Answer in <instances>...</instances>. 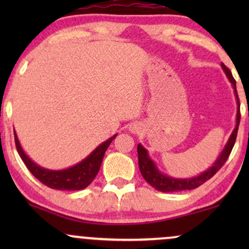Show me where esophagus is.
<instances>
[{
	"mask_svg": "<svg viewBox=\"0 0 249 249\" xmlns=\"http://www.w3.org/2000/svg\"><path fill=\"white\" fill-rule=\"evenodd\" d=\"M142 128V125L139 124V123H133V124L130 125V131L131 132L136 133V132H139Z\"/></svg>",
	"mask_w": 249,
	"mask_h": 249,
	"instance_id": "1",
	"label": "esophagus"
}]
</instances>
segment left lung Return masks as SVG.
<instances>
[{"label":"left lung","instance_id":"left-lung-1","mask_svg":"<svg viewBox=\"0 0 249 249\" xmlns=\"http://www.w3.org/2000/svg\"><path fill=\"white\" fill-rule=\"evenodd\" d=\"M221 68L222 70H224V72L226 73V76H227L228 81L232 83V87L234 89V95H235L236 103H238L236 124L232 134H231L230 139H228L227 144L225 145L224 150H222L221 153L219 154V157L216 158V160L214 161L212 166L207 168L205 172L200 173L199 176L192 177V178H186V179L172 178V177L161 173L160 171H159V168L157 167V165L154 164V161L150 158L146 148L142 146V144H138V146H137V151H138L139 170H141L142 178L146 180L151 186L156 188L157 191H160V192H180V191L194 190V188L199 187L200 185L206 182L208 179L212 178L214 174L224 166L226 160H227L231 152H232V148L234 146V142H235L236 133H238V128L240 124V103H239L238 92H236L235 79L233 78L232 72H231L230 69L226 67L224 63H221Z\"/></svg>","mask_w":249,"mask_h":249}]
</instances>
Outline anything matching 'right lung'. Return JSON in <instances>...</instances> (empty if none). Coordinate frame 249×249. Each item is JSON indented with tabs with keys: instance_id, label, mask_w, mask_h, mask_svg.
Returning a JSON list of instances; mask_svg holds the SVG:
<instances>
[{
	"instance_id": "obj_1",
	"label": "right lung",
	"mask_w": 249,
	"mask_h": 249,
	"mask_svg": "<svg viewBox=\"0 0 249 249\" xmlns=\"http://www.w3.org/2000/svg\"><path fill=\"white\" fill-rule=\"evenodd\" d=\"M14 134H15L17 152H18L22 160L24 161L28 170L33 173V176L38 179L42 184L47 185L48 187L61 191H78L88 187L95 179L99 168H101L105 151L107 150L108 145L117 136L115 134L107 141L102 142L99 146H97L92 152L89 154L87 158L83 159L82 161L73 165V166L64 168V170H48V168L41 167L31 160L19 144L15 131H14Z\"/></svg>"
}]
</instances>
